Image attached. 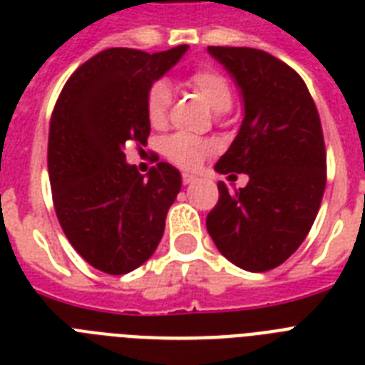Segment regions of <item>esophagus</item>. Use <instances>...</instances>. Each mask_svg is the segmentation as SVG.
I'll return each mask as SVG.
<instances>
[{
    "instance_id": "esophagus-1",
    "label": "esophagus",
    "mask_w": 365,
    "mask_h": 365,
    "mask_svg": "<svg viewBox=\"0 0 365 365\" xmlns=\"http://www.w3.org/2000/svg\"><path fill=\"white\" fill-rule=\"evenodd\" d=\"M182 182L185 183V185H189V183L197 182V178H195L193 174H187V172H185V174H182Z\"/></svg>"
}]
</instances>
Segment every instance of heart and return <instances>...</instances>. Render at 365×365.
I'll return each instance as SVG.
<instances>
[{"mask_svg":"<svg viewBox=\"0 0 365 365\" xmlns=\"http://www.w3.org/2000/svg\"><path fill=\"white\" fill-rule=\"evenodd\" d=\"M185 85L200 94L214 111H225L233 102V91L223 73L212 68H199L185 77ZM172 106V88L166 81H155L145 93V115L153 128H163ZM217 143L206 138L176 132L165 140V155L182 168H197L206 157L216 153Z\"/></svg>","mask_w":365,"mask_h":365,"instance_id":"b5f03b06","label":"heart"}]
</instances>
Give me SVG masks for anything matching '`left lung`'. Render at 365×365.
I'll list each match as a JSON object with an SVG mask.
<instances>
[{
	"label": "left lung",
	"instance_id": "left-lung-1",
	"mask_svg": "<svg viewBox=\"0 0 365 365\" xmlns=\"http://www.w3.org/2000/svg\"><path fill=\"white\" fill-rule=\"evenodd\" d=\"M242 93L244 119L220 174H248L220 199L206 229L231 263L250 272L288 259L311 231L326 189L322 125L305 81L282 60L250 47H208ZM233 176V174H231Z\"/></svg>",
	"mask_w": 365,
	"mask_h": 365
}]
</instances>
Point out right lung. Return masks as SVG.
Masks as SVG:
<instances>
[{"instance_id": "right-lung-1", "label": "right lung", "mask_w": 365, "mask_h": 365, "mask_svg": "<svg viewBox=\"0 0 365 365\" xmlns=\"http://www.w3.org/2000/svg\"><path fill=\"white\" fill-rule=\"evenodd\" d=\"M187 48H106L71 73L54 106L47 163L56 217L77 254L108 274L153 255L182 189L174 166L159 163L143 178L125 149L148 143L145 93Z\"/></svg>"}]
</instances>
